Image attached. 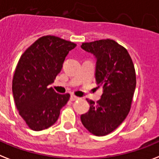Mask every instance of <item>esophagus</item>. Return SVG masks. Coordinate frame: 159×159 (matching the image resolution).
I'll list each match as a JSON object with an SVG mask.
<instances>
[{
    "mask_svg": "<svg viewBox=\"0 0 159 159\" xmlns=\"http://www.w3.org/2000/svg\"><path fill=\"white\" fill-rule=\"evenodd\" d=\"M80 98L79 97H77V96H75V95H72L70 96V100L71 101H75V100H79Z\"/></svg>",
    "mask_w": 159,
    "mask_h": 159,
    "instance_id": "34e87169",
    "label": "esophagus"
}]
</instances>
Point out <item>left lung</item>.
Segmentation results:
<instances>
[{
    "label": "left lung",
    "mask_w": 159,
    "mask_h": 159,
    "mask_svg": "<svg viewBox=\"0 0 159 159\" xmlns=\"http://www.w3.org/2000/svg\"><path fill=\"white\" fill-rule=\"evenodd\" d=\"M81 47L95 56V81L103 89L96 103L86 100L90 109L81 115V121L93 135L104 136L114 131L131 109L136 86L135 68L127 50L113 40L86 42Z\"/></svg>",
    "instance_id": "obj_1"
}]
</instances>
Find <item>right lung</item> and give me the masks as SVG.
Instances as JSON below:
<instances>
[{
	"label": "right lung",
	"instance_id": "1",
	"mask_svg": "<svg viewBox=\"0 0 159 159\" xmlns=\"http://www.w3.org/2000/svg\"><path fill=\"white\" fill-rule=\"evenodd\" d=\"M75 43L45 36L22 55L13 77L12 91L19 115L33 131L52 126L70 95H60L48 86L60 73L64 59Z\"/></svg>",
	"mask_w": 159,
	"mask_h": 159
}]
</instances>
